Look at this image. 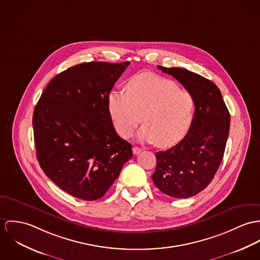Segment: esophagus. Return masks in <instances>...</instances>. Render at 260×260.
<instances>
[{"instance_id":"esophagus-1","label":"esophagus","mask_w":260,"mask_h":260,"mask_svg":"<svg viewBox=\"0 0 260 260\" xmlns=\"http://www.w3.org/2000/svg\"><path fill=\"white\" fill-rule=\"evenodd\" d=\"M142 150H143V149H142L141 147H139V146H134V147H133V152H134V154H139Z\"/></svg>"}]
</instances>
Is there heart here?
I'll return each mask as SVG.
<instances>
[{"mask_svg":"<svg viewBox=\"0 0 260 260\" xmlns=\"http://www.w3.org/2000/svg\"><path fill=\"white\" fill-rule=\"evenodd\" d=\"M110 115L117 134L127 139L139 123L142 142L169 147L177 144L190 127L194 102L192 96L169 79L144 73L131 79L126 92L113 90L108 98Z\"/></svg>","mask_w":260,"mask_h":260,"instance_id":"1","label":"heart"}]
</instances>
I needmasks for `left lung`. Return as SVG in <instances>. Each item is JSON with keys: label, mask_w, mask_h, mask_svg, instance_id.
Returning <instances> with one entry per match:
<instances>
[{"label": "left lung", "mask_w": 260, "mask_h": 260, "mask_svg": "<svg viewBox=\"0 0 260 260\" xmlns=\"http://www.w3.org/2000/svg\"><path fill=\"white\" fill-rule=\"evenodd\" d=\"M157 68L189 92L196 110L184 139L155 153L156 168L151 177L165 194L188 199L203 190L217 172L230 134L231 115L219 88L211 81L185 69Z\"/></svg>", "instance_id": "left-lung-1"}]
</instances>
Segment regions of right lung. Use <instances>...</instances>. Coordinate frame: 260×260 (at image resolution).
<instances>
[{
  "label": "right lung",
  "mask_w": 260,
  "mask_h": 260,
  "mask_svg": "<svg viewBox=\"0 0 260 260\" xmlns=\"http://www.w3.org/2000/svg\"><path fill=\"white\" fill-rule=\"evenodd\" d=\"M129 61H89L57 75L43 91L32 116L37 158L46 175L71 196H105L133 156L119 138L108 98Z\"/></svg>",
  "instance_id": "obj_1"
}]
</instances>
